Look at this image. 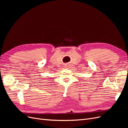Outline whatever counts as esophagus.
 Returning <instances> with one entry per match:
<instances>
[{
  "label": "esophagus",
  "instance_id": "34e87169",
  "mask_svg": "<svg viewBox=\"0 0 128 128\" xmlns=\"http://www.w3.org/2000/svg\"><path fill=\"white\" fill-rule=\"evenodd\" d=\"M66 67H67V66H66Z\"/></svg>",
  "mask_w": 128,
  "mask_h": 128
}]
</instances>
